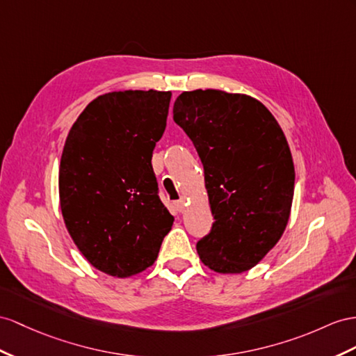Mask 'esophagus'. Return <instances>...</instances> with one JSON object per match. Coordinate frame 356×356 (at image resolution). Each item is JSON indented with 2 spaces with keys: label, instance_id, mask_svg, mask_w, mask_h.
<instances>
[{
  "label": "esophagus",
  "instance_id": "obj_1",
  "mask_svg": "<svg viewBox=\"0 0 356 356\" xmlns=\"http://www.w3.org/2000/svg\"><path fill=\"white\" fill-rule=\"evenodd\" d=\"M185 206H186V200H185V198H180V200H177V202L175 203V207L177 209L179 212H184Z\"/></svg>",
  "mask_w": 356,
  "mask_h": 356
}]
</instances>
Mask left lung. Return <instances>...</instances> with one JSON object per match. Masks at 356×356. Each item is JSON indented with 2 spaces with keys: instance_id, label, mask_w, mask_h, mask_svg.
Segmentation results:
<instances>
[{
  "instance_id": "obj_1",
  "label": "left lung",
  "mask_w": 356,
  "mask_h": 356,
  "mask_svg": "<svg viewBox=\"0 0 356 356\" xmlns=\"http://www.w3.org/2000/svg\"><path fill=\"white\" fill-rule=\"evenodd\" d=\"M172 118L202 159L215 220L197 243L200 259L220 273L251 269L290 216L295 167L284 132L257 99L221 90L184 91Z\"/></svg>"
}]
</instances>
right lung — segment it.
Listing matches in <instances>:
<instances>
[{"instance_id":"1","label":"right lung","mask_w":356,"mask_h":356,"mask_svg":"<svg viewBox=\"0 0 356 356\" xmlns=\"http://www.w3.org/2000/svg\"><path fill=\"white\" fill-rule=\"evenodd\" d=\"M170 91H113L90 102L66 138L60 206L69 234L96 269L124 278L153 265L175 218L162 204L152 154Z\"/></svg>"}]
</instances>
